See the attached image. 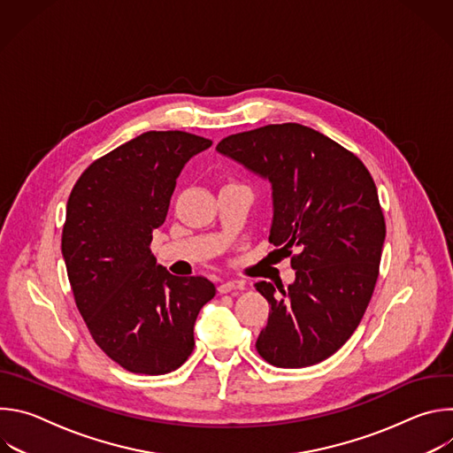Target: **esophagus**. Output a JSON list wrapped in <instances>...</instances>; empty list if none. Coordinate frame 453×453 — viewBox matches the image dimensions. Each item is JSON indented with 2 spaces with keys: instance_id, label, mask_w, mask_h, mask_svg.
I'll return each instance as SVG.
<instances>
[{
  "instance_id": "34e87169",
  "label": "esophagus",
  "mask_w": 453,
  "mask_h": 453,
  "mask_svg": "<svg viewBox=\"0 0 453 453\" xmlns=\"http://www.w3.org/2000/svg\"><path fill=\"white\" fill-rule=\"evenodd\" d=\"M243 288H245V285H243L242 281H238V280L222 281V283L219 285V292H220V294H227V292H231V290H243Z\"/></svg>"
}]
</instances>
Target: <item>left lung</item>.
<instances>
[{
	"instance_id": "1",
	"label": "left lung",
	"mask_w": 453,
	"mask_h": 453,
	"mask_svg": "<svg viewBox=\"0 0 453 453\" xmlns=\"http://www.w3.org/2000/svg\"><path fill=\"white\" fill-rule=\"evenodd\" d=\"M217 150L273 184L269 242L290 257L296 280L271 304L256 341L276 367H306L341 349L371 301L385 220L369 170L349 150L299 123L265 125L224 138Z\"/></svg>"
}]
</instances>
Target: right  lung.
<instances>
[{
    "label": "right lung",
    "instance_id": "right-lung-1",
    "mask_svg": "<svg viewBox=\"0 0 453 453\" xmlns=\"http://www.w3.org/2000/svg\"><path fill=\"white\" fill-rule=\"evenodd\" d=\"M211 143L143 133L91 163L68 199L62 256L77 308L98 348L131 372L180 367L197 315L215 297L210 280L172 276L150 250L182 166Z\"/></svg>",
    "mask_w": 453,
    "mask_h": 453
}]
</instances>
